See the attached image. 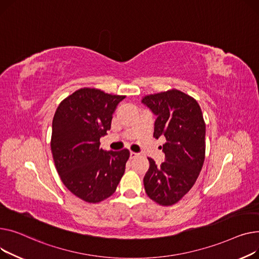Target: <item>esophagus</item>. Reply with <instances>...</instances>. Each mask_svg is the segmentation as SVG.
Returning a JSON list of instances; mask_svg holds the SVG:
<instances>
[{
    "label": "esophagus",
    "mask_w": 259,
    "mask_h": 259,
    "mask_svg": "<svg viewBox=\"0 0 259 259\" xmlns=\"http://www.w3.org/2000/svg\"><path fill=\"white\" fill-rule=\"evenodd\" d=\"M138 156H139V154L134 153V151H131V153H130V158L131 159H135V158H137Z\"/></svg>",
    "instance_id": "34e87169"
}]
</instances>
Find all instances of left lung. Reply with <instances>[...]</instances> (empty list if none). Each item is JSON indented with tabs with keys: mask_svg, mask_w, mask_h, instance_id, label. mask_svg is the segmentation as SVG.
I'll return each instance as SVG.
<instances>
[{
	"mask_svg": "<svg viewBox=\"0 0 259 259\" xmlns=\"http://www.w3.org/2000/svg\"><path fill=\"white\" fill-rule=\"evenodd\" d=\"M142 103L157 116L154 137H164L161 147L165 162L157 165L148 158L143 183L156 203L169 206L179 202L194 185L205 160L206 125L199 103L178 90L148 95Z\"/></svg>",
	"mask_w": 259,
	"mask_h": 259,
	"instance_id": "8db88e82",
	"label": "left lung"
}]
</instances>
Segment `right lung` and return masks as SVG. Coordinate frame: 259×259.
Masks as SVG:
<instances>
[{"label": "right lung", "instance_id": "obj_1", "mask_svg": "<svg viewBox=\"0 0 259 259\" xmlns=\"http://www.w3.org/2000/svg\"><path fill=\"white\" fill-rule=\"evenodd\" d=\"M125 96L83 88L60 102L52 122L51 150L65 186L88 203L111 196L122 178L130 151H104L100 138Z\"/></svg>", "mask_w": 259, "mask_h": 259}]
</instances>
